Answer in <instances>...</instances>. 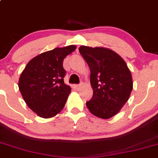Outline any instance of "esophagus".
Wrapping results in <instances>:
<instances>
[{"label":"esophagus","mask_w":158,"mask_h":158,"mask_svg":"<svg viewBox=\"0 0 158 158\" xmlns=\"http://www.w3.org/2000/svg\"><path fill=\"white\" fill-rule=\"evenodd\" d=\"M75 88H76L77 90H80V89H82V84L76 85H75Z\"/></svg>","instance_id":"esophagus-1"}]
</instances>
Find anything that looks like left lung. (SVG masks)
I'll return each mask as SVG.
<instances>
[{"label": "left lung", "mask_w": 158, "mask_h": 158, "mask_svg": "<svg viewBox=\"0 0 158 158\" xmlns=\"http://www.w3.org/2000/svg\"><path fill=\"white\" fill-rule=\"evenodd\" d=\"M90 68L93 96L86 106L93 115L110 119L129 100L133 82L125 60L112 50L82 45L79 48Z\"/></svg>", "instance_id": "obj_1"}]
</instances>
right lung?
Returning a JSON list of instances; mask_svg holds the SVG:
<instances>
[{"label":"right lung","instance_id":"right-lung-1","mask_svg":"<svg viewBox=\"0 0 158 158\" xmlns=\"http://www.w3.org/2000/svg\"><path fill=\"white\" fill-rule=\"evenodd\" d=\"M76 49V45H69L41 53L28 63L21 73L18 84L21 94L40 117H54L65 106L71 88L64 83L63 63Z\"/></svg>","mask_w":158,"mask_h":158}]
</instances>
